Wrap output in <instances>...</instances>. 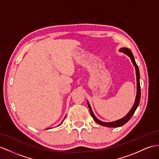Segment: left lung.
<instances>
[{
    "mask_svg": "<svg viewBox=\"0 0 159 159\" xmlns=\"http://www.w3.org/2000/svg\"><path fill=\"white\" fill-rule=\"evenodd\" d=\"M120 52H124L125 55H127L129 58L131 59L132 62L134 65V66L135 67V70H136V88H137V91H136V99L135 101H134V103L133 105V106L132 109H130L129 111L126 114L124 117L122 118L117 120L116 121H113L111 122H105L99 120L98 118H97V117L95 116L94 113H93L91 107L90 105V103L88 101H87V104L89 108V110H90L91 115L92 116L93 120H95L96 123H97L99 125L105 126V127H109V128H117V127H120V126L124 125L125 124L127 123V122L130 120L133 114L136 110L137 107H138L140 103V95H141V92H140V72H139V68L138 67V65L136 63L135 59H134V57L133 56V54L132 51L129 50V49L127 48H121L120 49Z\"/></svg>",
    "mask_w": 159,
    "mask_h": 159,
    "instance_id": "left-lung-1",
    "label": "left lung"
}]
</instances>
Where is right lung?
Listing matches in <instances>:
<instances>
[{
	"mask_svg": "<svg viewBox=\"0 0 159 159\" xmlns=\"http://www.w3.org/2000/svg\"><path fill=\"white\" fill-rule=\"evenodd\" d=\"M65 117H66V116H65ZM64 118H65V117H64ZM64 121V120H63ZM63 121H62V122H63ZM48 129H50V128H48Z\"/></svg>",
	"mask_w": 159,
	"mask_h": 159,
	"instance_id": "add662e5",
	"label": "right lung"
}]
</instances>
